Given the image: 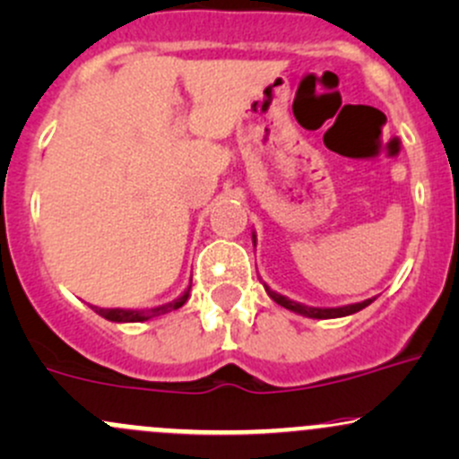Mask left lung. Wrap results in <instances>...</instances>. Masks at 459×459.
Wrapping results in <instances>:
<instances>
[{
    "label": "left lung",
    "instance_id": "obj_1",
    "mask_svg": "<svg viewBox=\"0 0 459 459\" xmlns=\"http://www.w3.org/2000/svg\"><path fill=\"white\" fill-rule=\"evenodd\" d=\"M253 244H256V235L255 233H253ZM264 287H265V291H268L270 299L274 300L276 305L285 307V309L294 311V314L307 316V318H318V320L344 318V316L357 314V311H361L364 307H368L372 300H375V299H368V300H364V303H352V305H342V307H309V305H303V303H296V300H290L283 294H276V291L270 290V287L265 283H264Z\"/></svg>",
    "mask_w": 459,
    "mask_h": 459
}]
</instances>
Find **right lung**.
<instances>
[{
	"mask_svg": "<svg viewBox=\"0 0 459 459\" xmlns=\"http://www.w3.org/2000/svg\"><path fill=\"white\" fill-rule=\"evenodd\" d=\"M189 290L191 285L178 296V299L172 300V303L152 307V309H104V307H93V311L110 322H145L150 318H156V316H163L168 314V311H174L178 309V307H183L189 299Z\"/></svg>",
	"mask_w": 459,
	"mask_h": 459,
	"instance_id": "right-lung-1",
	"label": "right lung"
}]
</instances>
